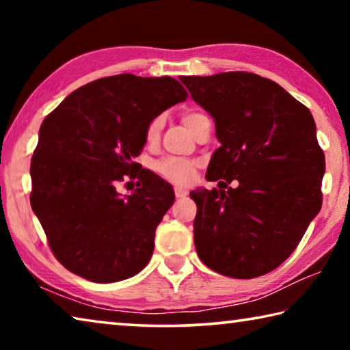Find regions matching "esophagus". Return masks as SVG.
<instances>
[{"mask_svg":"<svg viewBox=\"0 0 350 350\" xmlns=\"http://www.w3.org/2000/svg\"><path fill=\"white\" fill-rule=\"evenodd\" d=\"M174 194H176V198H185L187 194H188V191H187L185 188L176 187V188H174Z\"/></svg>","mask_w":350,"mask_h":350,"instance_id":"34e87169","label":"esophagus"}]
</instances>
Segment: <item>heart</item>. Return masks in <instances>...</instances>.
Returning a JSON list of instances; mask_svg holds the SVG:
<instances>
[{
    "mask_svg": "<svg viewBox=\"0 0 350 350\" xmlns=\"http://www.w3.org/2000/svg\"><path fill=\"white\" fill-rule=\"evenodd\" d=\"M206 118L208 117H206L204 112L194 111V109L185 111L182 114L183 125L189 129V133L191 134L196 131V128L204 120H206ZM162 126H163V120L161 117L154 118L150 125H148L146 134H145V139L148 144H154V142H157L159 135H161V131H162ZM156 171L170 182L177 183V185H187V183L191 182L194 176V163L185 161V159L168 157L156 163Z\"/></svg>",
    "mask_w": 350,
    "mask_h": 350,
    "instance_id": "heart-1",
    "label": "heart"
}]
</instances>
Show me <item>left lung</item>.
<instances>
[{
	"label": "left lung",
	"instance_id": "8db88e82",
	"mask_svg": "<svg viewBox=\"0 0 350 350\" xmlns=\"http://www.w3.org/2000/svg\"><path fill=\"white\" fill-rule=\"evenodd\" d=\"M180 81L213 117L221 142L206 171L219 188L189 193L198 205L199 258L238 280L269 273L293 253L321 210L325 161L312 112L278 83L252 72L183 75ZM233 180L236 189L228 186Z\"/></svg>",
	"mask_w": 350,
	"mask_h": 350
}]
</instances>
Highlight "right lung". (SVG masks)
Listing matches in <instances>:
<instances>
[{
  "label": "right lung",
  "instance_id": "add662e5",
  "mask_svg": "<svg viewBox=\"0 0 350 350\" xmlns=\"http://www.w3.org/2000/svg\"><path fill=\"white\" fill-rule=\"evenodd\" d=\"M187 96L171 77L118 74L79 88L41 123L31 205L69 271L116 282L150 262L154 233L174 191L134 159L146 144L148 125ZM123 175L139 179L125 197L115 189Z\"/></svg>",
  "mask_w": 350,
  "mask_h": 350
}]
</instances>
